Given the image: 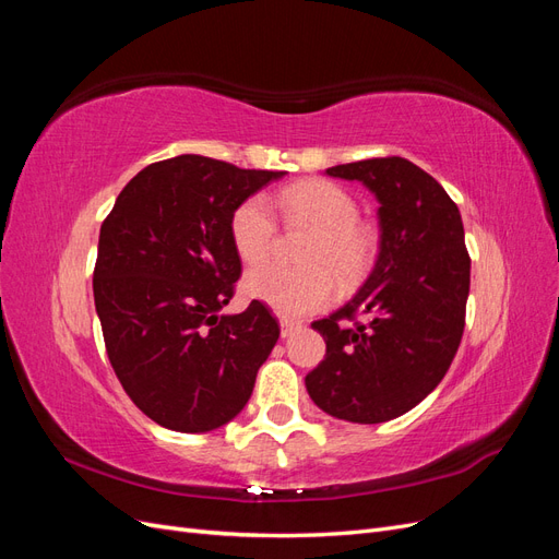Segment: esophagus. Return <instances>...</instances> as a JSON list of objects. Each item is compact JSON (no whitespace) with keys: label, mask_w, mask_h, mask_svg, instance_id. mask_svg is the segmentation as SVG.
I'll list each match as a JSON object with an SVG mask.
<instances>
[{"label":"esophagus","mask_w":559,"mask_h":559,"mask_svg":"<svg viewBox=\"0 0 559 559\" xmlns=\"http://www.w3.org/2000/svg\"><path fill=\"white\" fill-rule=\"evenodd\" d=\"M300 329V324L298 321H294V319H286V317H282L280 319V333H282V337H289L294 331H298Z\"/></svg>","instance_id":"34e87169"}]
</instances>
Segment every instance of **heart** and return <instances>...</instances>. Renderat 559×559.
<instances>
[{
	"label": "heart",
	"instance_id": "heart-1",
	"mask_svg": "<svg viewBox=\"0 0 559 559\" xmlns=\"http://www.w3.org/2000/svg\"><path fill=\"white\" fill-rule=\"evenodd\" d=\"M277 205L289 222L317 230L308 251V267L292 270L275 263L251 267L242 289L251 300L273 308L284 317H306L329 306L337 292V280L354 282L376 259V233L359 224V205L343 186L324 179H308L286 186ZM277 224L263 195H251L230 216V240L245 263L267 259L275 242Z\"/></svg>",
	"mask_w": 559,
	"mask_h": 559
}]
</instances>
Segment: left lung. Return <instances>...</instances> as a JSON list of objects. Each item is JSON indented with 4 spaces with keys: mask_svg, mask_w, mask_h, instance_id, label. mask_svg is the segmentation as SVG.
I'll return each mask as SVG.
<instances>
[{
    "mask_svg": "<svg viewBox=\"0 0 559 559\" xmlns=\"http://www.w3.org/2000/svg\"><path fill=\"white\" fill-rule=\"evenodd\" d=\"M326 175L376 195L380 251L361 289L312 324L326 357L306 386L331 417L380 425L427 399L460 347L471 284L462 214L441 183L399 156Z\"/></svg>",
    "mask_w": 559,
    "mask_h": 559,
    "instance_id": "left-lung-1",
    "label": "left lung"
}]
</instances>
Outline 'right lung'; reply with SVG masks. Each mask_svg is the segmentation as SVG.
Returning <instances> with one entry per match:
<instances>
[{
  "label": "right lung",
  "instance_id": "right-lung-1",
  "mask_svg": "<svg viewBox=\"0 0 559 559\" xmlns=\"http://www.w3.org/2000/svg\"><path fill=\"white\" fill-rule=\"evenodd\" d=\"M286 173L183 154L144 167L99 228L95 310L116 378L156 425L205 433L240 415L280 326L259 300L222 314L242 263L230 216Z\"/></svg>",
  "mask_w": 559,
  "mask_h": 559
}]
</instances>
